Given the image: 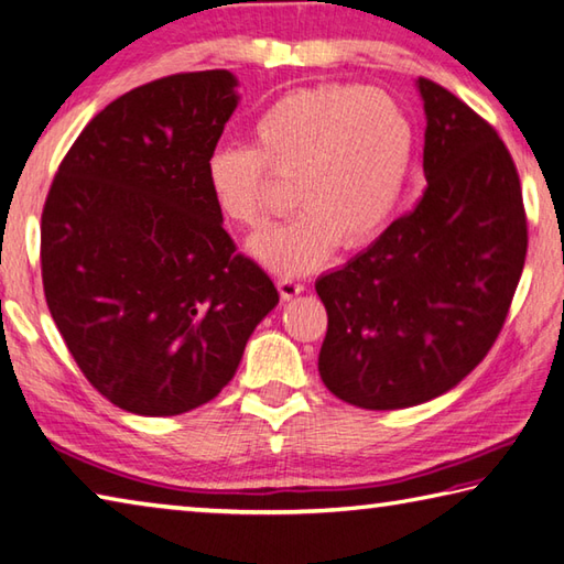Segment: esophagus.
<instances>
[{
    "label": "esophagus",
    "instance_id": "1",
    "mask_svg": "<svg viewBox=\"0 0 564 564\" xmlns=\"http://www.w3.org/2000/svg\"><path fill=\"white\" fill-rule=\"evenodd\" d=\"M278 290H280V296L284 302H290V300H294L296 294H302L304 292V284L302 282H296V280H292V278H282V280H278Z\"/></svg>",
    "mask_w": 564,
    "mask_h": 564
}]
</instances>
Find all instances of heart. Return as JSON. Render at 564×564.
Instances as JSON below:
<instances>
[{
  "instance_id": "1",
  "label": "heart",
  "mask_w": 564,
  "mask_h": 564,
  "mask_svg": "<svg viewBox=\"0 0 564 564\" xmlns=\"http://www.w3.org/2000/svg\"><path fill=\"white\" fill-rule=\"evenodd\" d=\"M414 156L408 110L380 88L316 85L282 95L252 124V147L223 144L206 182L228 220L262 228L286 206L272 173L294 182L304 210L252 238L250 252L282 278L306 274L336 248H360L386 228Z\"/></svg>"
}]
</instances>
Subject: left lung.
I'll return each mask as SVG.
<instances>
[{"mask_svg": "<svg viewBox=\"0 0 564 564\" xmlns=\"http://www.w3.org/2000/svg\"><path fill=\"white\" fill-rule=\"evenodd\" d=\"M427 188L410 214L316 280L318 373L338 400L400 410L444 395L501 334L525 264L523 191L506 144L447 88L417 80Z\"/></svg>", "mask_w": 564, "mask_h": 564, "instance_id": "1", "label": "left lung"}]
</instances>
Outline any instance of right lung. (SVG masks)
Returning <instances> with one entry per match:
<instances>
[{"label":"right lung","mask_w":564,"mask_h":564,"mask_svg":"<svg viewBox=\"0 0 564 564\" xmlns=\"http://www.w3.org/2000/svg\"><path fill=\"white\" fill-rule=\"evenodd\" d=\"M230 70L176 73L98 112L41 214L48 312L112 405L172 417L214 400L280 302L236 252L206 182L238 108Z\"/></svg>","instance_id":"1"}]
</instances>
